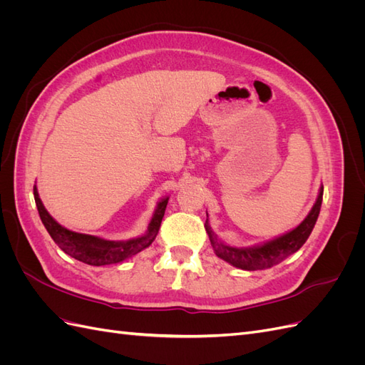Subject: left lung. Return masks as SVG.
Masks as SVG:
<instances>
[{
  "instance_id": "obj_1",
  "label": "left lung",
  "mask_w": 365,
  "mask_h": 365,
  "mask_svg": "<svg viewBox=\"0 0 365 365\" xmlns=\"http://www.w3.org/2000/svg\"><path fill=\"white\" fill-rule=\"evenodd\" d=\"M323 202V187L319 190V195L317 197V202L314 204L311 213L303 222L294 228L289 233H286L277 239H274L267 244L259 245V247H251V248H235V247H227L222 242L217 240L216 235L212 231L208 225H205V230L208 233L210 242L215 248L216 256L222 260L233 264L236 268L247 269V271H256V269H264L271 268L274 264L280 263L292 252L298 251L304 242L307 240L309 235L312 233L314 225L319 215V208H322Z\"/></svg>"
}]
</instances>
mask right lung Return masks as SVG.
<instances>
[{
  "label": "right lung",
  "mask_w": 365,
  "mask_h": 365,
  "mask_svg": "<svg viewBox=\"0 0 365 365\" xmlns=\"http://www.w3.org/2000/svg\"><path fill=\"white\" fill-rule=\"evenodd\" d=\"M33 195H35V202L42 224L47 228L48 235L54 242H56L58 247L76 260H81L86 264H93V267H102V264L123 262L132 256H135L137 252L148 248L158 235L165 207H168L169 201V197H165V200H163L158 204L155 215H153L148 228V233L145 236L129 240H105L90 235L74 233V231L59 225L56 220L48 215L46 207H43L36 187H33Z\"/></svg>",
  "instance_id": "obj_1"
}]
</instances>
